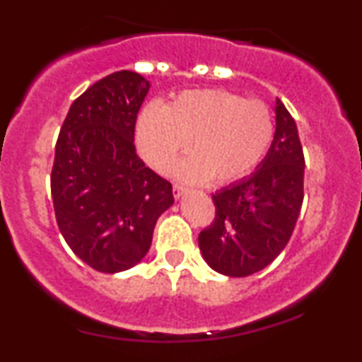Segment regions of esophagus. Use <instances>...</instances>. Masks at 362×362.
<instances>
[{
    "mask_svg": "<svg viewBox=\"0 0 362 362\" xmlns=\"http://www.w3.org/2000/svg\"><path fill=\"white\" fill-rule=\"evenodd\" d=\"M185 192H187V189L184 185H178V184L173 185V195H175V199H180Z\"/></svg>",
    "mask_w": 362,
    "mask_h": 362,
    "instance_id": "obj_1",
    "label": "esophagus"
}]
</instances>
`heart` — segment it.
Listing matches in <instances>:
<instances>
[{
	"label": "heart",
	"mask_w": 362,
	"mask_h": 362,
	"mask_svg": "<svg viewBox=\"0 0 362 362\" xmlns=\"http://www.w3.org/2000/svg\"><path fill=\"white\" fill-rule=\"evenodd\" d=\"M274 117L267 103L226 90L184 91L170 105L151 103L138 120V146L156 172L177 170L187 182L231 184L257 168L271 148Z\"/></svg>",
	"instance_id": "obj_1"
}]
</instances>
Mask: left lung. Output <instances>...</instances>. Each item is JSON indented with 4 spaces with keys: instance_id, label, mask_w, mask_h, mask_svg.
Here are the masks:
<instances>
[{
    "instance_id": "1",
    "label": "left lung",
    "mask_w": 362,
    "mask_h": 362,
    "mask_svg": "<svg viewBox=\"0 0 362 362\" xmlns=\"http://www.w3.org/2000/svg\"><path fill=\"white\" fill-rule=\"evenodd\" d=\"M305 156L298 127L279 98L276 134L250 177L213 195L216 216L199 233L202 257L216 272L247 277L288 245L303 204Z\"/></svg>"
}]
</instances>
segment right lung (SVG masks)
I'll list each match as a JSON object with an SVG mask.
<instances>
[{"mask_svg":"<svg viewBox=\"0 0 362 362\" xmlns=\"http://www.w3.org/2000/svg\"><path fill=\"white\" fill-rule=\"evenodd\" d=\"M149 81L117 71L69 107L56 144L51 194L66 243L98 272L134 267L173 204L172 184L136 153L134 127Z\"/></svg>","mask_w":362,"mask_h":362,"instance_id":"add662e5","label":"right lung"}]
</instances>
